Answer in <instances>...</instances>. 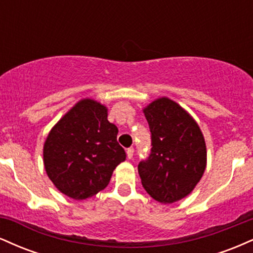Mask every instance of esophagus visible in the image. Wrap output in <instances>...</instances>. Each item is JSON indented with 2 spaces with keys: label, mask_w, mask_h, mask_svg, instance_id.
Segmentation results:
<instances>
[{
  "label": "esophagus",
  "mask_w": 253,
  "mask_h": 253,
  "mask_svg": "<svg viewBox=\"0 0 253 253\" xmlns=\"http://www.w3.org/2000/svg\"><path fill=\"white\" fill-rule=\"evenodd\" d=\"M126 152H127V157L130 159L133 157V153H134V149H133V147H128Z\"/></svg>",
  "instance_id": "obj_1"
}]
</instances>
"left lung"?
<instances>
[{"mask_svg": "<svg viewBox=\"0 0 253 253\" xmlns=\"http://www.w3.org/2000/svg\"><path fill=\"white\" fill-rule=\"evenodd\" d=\"M151 132V152L138 165L145 190L162 203L191 193L205 172L207 151L193 118L167 97L144 109Z\"/></svg>", "mask_w": 253, "mask_h": 253, "instance_id": "left-lung-1", "label": "left lung"}]
</instances>
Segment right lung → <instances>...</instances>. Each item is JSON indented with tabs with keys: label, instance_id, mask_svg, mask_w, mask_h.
<instances>
[{
	"label": "right lung",
	"instance_id": "add662e5",
	"mask_svg": "<svg viewBox=\"0 0 253 253\" xmlns=\"http://www.w3.org/2000/svg\"><path fill=\"white\" fill-rule=\"evenodd\" d=\"M107 117L102 104L82 100L60 119L46 139V172L71 199H88L104 189L115 168L126 159L117 140L118 127Z\"/></svg>",
	"mask_w": 253,
	"mask_h": 253
}]
</instances>
